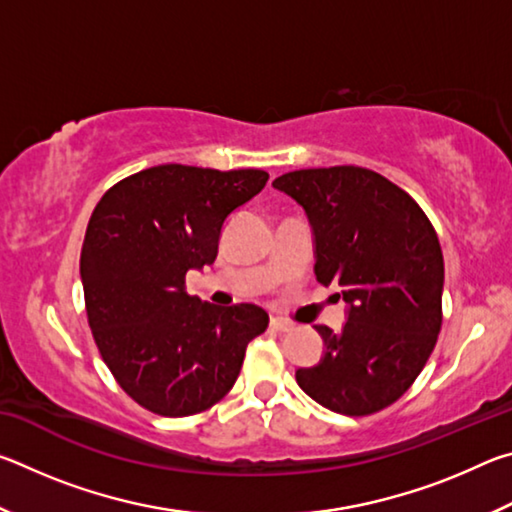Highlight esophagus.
<instances>
[{"label": "esophagus", "instance_id": "1", "mask_svg": "<svg viewBox=\"0 0 512 512\" xmlns=\"http://www.w3.org/2000/svg\"><path fill=\"white\" fill-rule=\"evenodd\" d=\"M271 329H275V332H291L293 323H289V320L284 318H271Z\"/></svg>", "mask_w": 512, "mask_h": 512}]
</instances>
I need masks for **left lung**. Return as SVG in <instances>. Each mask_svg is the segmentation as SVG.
<instances>
[{
	"instance_id": "8db88e82",
	"label": "left lung",
	"mask_w": 512,
	"mask_h": 512,
	"mask_svg": "<svg viewBox=\"0 0 512 512\" xmlns=\"http://www.w3.org/2000/svg\"><path fill=\"white\" fill-rule=\"evenodd\" d=\"M273 187L305 210L316 280L348 305L341 332L316 325L325 354L298 368L311 400L343 415L377 413L409 391L443 325L445 264L413 198L363 167L289 171Z\"/></svg>"
}]
</instances>
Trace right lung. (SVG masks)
I'll return each instance as SVG.
<instances>
[{"label":"right lung","mask_w":512,"mask_h":512,"mask_svg":"<svg viewBox=\"0 0 512 512\" xmlns=\"http://www.w3.org/2000/svg\"><path fill=\"white\" fill-rule=\"evenodd\" d=\"M266 180L262 169L160 164L119 180L94 207L81 250L88 323L119 386L144 409L164 418L210 409L268 327L262 307H216L185 291L189 268L214 262L225 219Z\"/></svg>","instance_id":"add662e5"}]
</instances>
